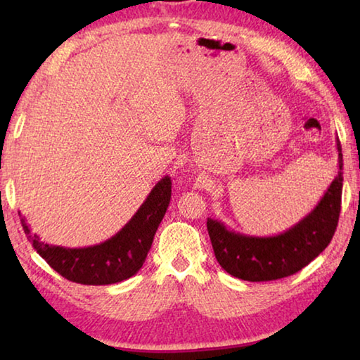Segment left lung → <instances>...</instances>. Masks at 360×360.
Here are the masks:
<instances>
[{
	"mask_svg": "<svg viewBox=\"0 0 360 360\" xmlns=\"http://www.w3.org/2000/svg\"><path fill=\"white\" fill-rule=\"evenodd\" d=\"M338 174L318 206L294 227L276 236H249L229 230L216 219L206 227L214 255L225 271L245 281H273L294 275L318 257L338 225L343 191V154L337 139Z\"/></svg>",
	"mask_w": 360,
	"mask_h": 360,
	"instance_id": "left-lung-1",
	"label": "left lung"
}]
</instances>
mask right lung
<instances>
[{
	"instance_id": "add662e5",
	"label": "right lung",
	"mask_w": 360,
	"mask_h": 360,
	"mask_svg": "<svg viewBox=\"0 0 360 360\" xmlns=\"http://www.w3.org/2000/svg\"><path fill=\"white\" fill-rule=\"evenodd\" d=\"M172 198V179L165 176L152 188L125 227L100 245L70 249L51 246L32 235L25 219L22 227L42 259L68 281L87 285L120 283L136 275L143 266Z\"/></svg>"
}]
</instances>
